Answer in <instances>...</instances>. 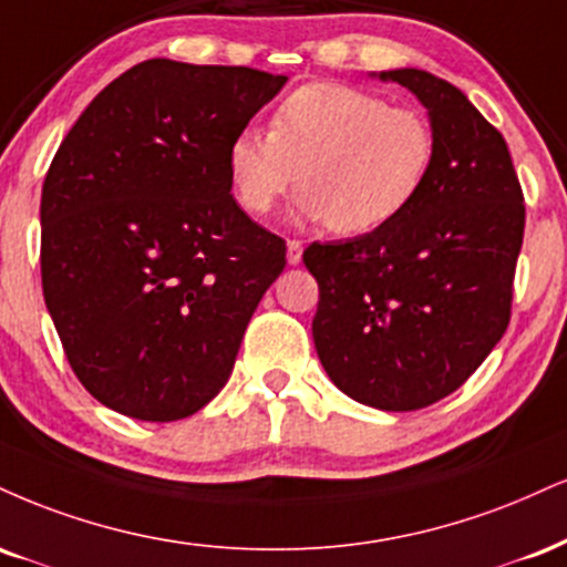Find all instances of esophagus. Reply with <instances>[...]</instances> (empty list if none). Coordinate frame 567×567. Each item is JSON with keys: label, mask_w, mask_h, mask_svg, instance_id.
<instances>
[{"label": "esophagus", "mask_w": 567, "mask_h": 567, "mask_svg": "<svg viewBox=\"0 0 567 567\" xmlns=\"http://www.w3.org/2000/svg\"><path fill=\"white\" fill-rule=\"evenodd\" d=\"M301 256H303V245L298 240H288V264L290 266L301 264Z\"/></svg>", "instance_id": "esophagus-1"}]
</instances>
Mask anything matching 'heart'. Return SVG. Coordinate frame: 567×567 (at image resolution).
Returning a JSON list of instances; mask_svg holds the SVG:
<instances>
[{
  "instance_id": "heart-1",
  "label": "heart",
  "mask_w": 567,
  "mask_h": 567,
  "mask_svg": "<svg viewBox=\"0 0 567 567\" xmlns=\"http://www.w3.org/2000/svg\"><path fill=\"white\" fill-rule=\"evenodd\" d=\"M433 158L435 134L420 111L322 81L279 102L271 132L245 126L231 136L227 174L245 214L266 216L298 179L301 221L364 235L412 206Z\"/></svg>"
}]
</instances>
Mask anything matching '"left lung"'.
<instances>
[{"label": "left lung", "instance_id": "8db88e82", "mask_svg": "<svg viewBox=\"0 0 567 567\" xmlns=\"http://www.w3.org/2000/svg\"><path fill=\"white\" fill-rule=\"evenodd\" d=\"M427 111L435 158L422 193L385 227L311 243V332L346 395L414 412L454 393L509 324L525 206L504 136L454 84L417 68L370 73Z\"/></svg>", "mask_w": 567, "mask_h": 567}]
</instances>
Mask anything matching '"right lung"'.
<instances>
[{
	"mask_svg": "<svg viewBox=\"0 0 567 567\" xmlns=\"http://www.w3.org/2000/svg\"><path fill=\"white\" fill-rule=\"evenodd\" d=\"M288 76L155 58L79 115L42 189V288L73 372L126 417L227 385L285 240L237 206L227 147Z\"/></svg>",
	"mask_w": 567,
	"mask_h": 567,
	"instance_id": "obj_1",
	"label": "right lung"
}]
</instances>
